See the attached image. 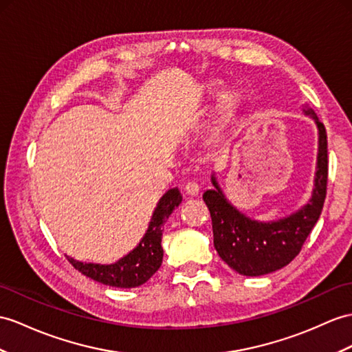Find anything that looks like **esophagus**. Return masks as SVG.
Listing matches in <instances>:
<instances>
[{
    "label": "esophagus",
    "mask_w": 352,
    "mask_h": 352,
    "mask_svg": "<svg viewBox=\"0 0 352 352\" xmlns=\"http://www.w3.org/2000/svg\"><path fill=\"white\" fill-rule=\"evenodd\" d=\"M184 191L186 192V195L195 197V195H199V192H200V186L197 185L195 182H188V184L184 186Z\"/></svg>",
    "instance_id": "esophagus-1"
}]
</instances>
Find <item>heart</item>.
<instances>
[{
  "label": "heart",
  "mask_w": 352,
  "mask_h": 352,
  "mask_svg": "<svg viewBox=\"0 0 352 352\" xmlns=\"http://www.w3.org/2000/svg\"><path fill=\"white\" fill-rule=\"evenodd\" d=\"M221 87L219 80H213L206 85V94L208 96H215ZM243 107V96L241 91L236 88H227L222 91L218 98L215 106L212 109L210 115V122L208 126V137L209 140L217 142L222 135H224L231 124L234 122L237 115L241 113Z\"/></svg>",
  "instance_id": "heart-1"
}]
</instances>
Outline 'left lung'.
I'll return each mask as SVG.
<instances>
[{
	"instance_id": "8db88e82",
	"label": "left lung",
	"mask_w": 352,
	"mask_h": 352,
	"mask_svg": "<svg viewBox=\"0 0 352 352\" xmlns=\"http://www.w3.org/2000/svg\"><path fill=\"white\" fill-rule=\"evenodd\" d=\"M303 113L314 119L318 130V155L309 203L288 217L265 222L246 217L231 204L215 173L210 177L213 188L203 194L210 212L215 250L243 276H261L285 267L298 255L321 215L329 176L327 134L311 107H305Z\"/></svg>"
}]
</instances>
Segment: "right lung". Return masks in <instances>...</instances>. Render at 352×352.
<instances>
[{
  "label": "right lung",
  "instance_id": "1",
  "mask_svg": "<svg viewBox=\"0 0 352 352\" xmlns=\"http://www.w3.org/2000/svg\"><path fill=\"white\" fill-rule=\"evenodd\" d=\"M182 203V195L177 188H171L157 203V208L152 213L146 233L142 237L133 251L124 255L116 263L98 264L77 261L72 256H67L76 270L82 275L109 287L116 288H135L148 282L162 263L161 239L162 226L179 204Z\"/></svg>",
  "mask_w": 352,
  "mask_h": 352
}]
</instances>
